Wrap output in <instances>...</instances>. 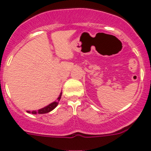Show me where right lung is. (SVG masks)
<instances>
[{"instance_id": "add662e5", "label": "right lung", "mask_w": 151, "mask_h": 151, "mask_svg": "<svg viewBox=\"0 0 151 151\" xmlns=\"http://www.w3.org/2000/svg\"><path fill=\"white\" fill-rule=\"evenodd\" d=\"M60 97H61V93H60V96H59V97L58 98V100H57L56 101H54V102H53V103L50 104L49 105H47V106H46V107H43V108L40 109V110H38L37 111H33L32 112H30V111H27L28 113H31V114H47V113H49L51 111H53L55 107L58 106V103H59V101H60Z\"/></svg>"}]
</instances>
